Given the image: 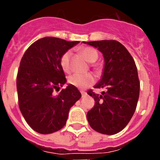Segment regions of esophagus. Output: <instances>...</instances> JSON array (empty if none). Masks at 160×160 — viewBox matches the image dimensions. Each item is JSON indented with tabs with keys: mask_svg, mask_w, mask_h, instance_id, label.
<instances>
[{
	"mask_svg": "<svg viewBox=\"0 0 160 160\" xmlns=\"http://www.w3.org/2000/svg\"><path fill=\"white\" fill-rule=\"evenodd\" d=\"M80 92H81V94H82V97H83V98L87 95V92L83 91V90H81V91H80Z\"/></svg>",
	"mask_w": 160,
	"mask_h": 160,
	"instance_id": "1",
	"label": "esophagus"
}]
</instances>
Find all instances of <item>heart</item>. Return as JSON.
Here are the masks:
<instances>
[{"label":"heart","mask_w":160,"mask_h":160,"mask_svg":"<svg viewBox=\"0 0 160 160\" xmlns=\"http://www.w3.org/2000/svg\"><path fill=\"white\" fill-rule=\"evenodd\" d=\"M79 52L83 56V57L89 62H94L98 59V52L91 47H88V46L81 47L79 49ZM70 56L71 52L68 50L62 55V56L60 57V60H59L61 68L67 73L70 72ZM92 67L94 70H98V68L97 65H92ZM68 81L70 84L79 88V89H86L87 88H89L94 83L95 77L91 73H76L69 77Z\"/></svg>","instance_id":"heart-1"}]
</instances>
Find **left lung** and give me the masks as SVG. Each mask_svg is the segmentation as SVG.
<instances>
[{
	"label": "left lung",
	"mask_w": 160,
	"mask_h": 160,
	"mask_svg": "<svg viewBox=\"0 0 160 160\" xmlns=\"http://www.w3.org/2000/svg\"><path fill=\"white\" fill-rule=\"evenodd\" d=\"M84 43L98 48L105 62L102 78L94 88H105L106 91L100 95L88 90L95 104L87 118L96 132L114 135L128 125L136 108L140 88L136 65L119 42L101 40Z\"/></svg>",
	"instance_id": "8db88e82"
}]
</instances>
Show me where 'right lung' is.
<instances>
[{"label":"right lung","mask_w":160,"mask_h":160,"mask_svg":"<svg viewBox=\"0 0 160 160\" xmlns=\"http://www.w3.org/2000/svg\"><path fill=\"white\" fill-rule=\"evenodd\" d=\"M79 42L45 37L32 43L22 56L17 74L18 106L28 125L38 133L60 130L70 108L81 98L71 84L58 94L54 92L67 82L60 57Z\"/></svg>","instance_id":"1"}]
</instances>
